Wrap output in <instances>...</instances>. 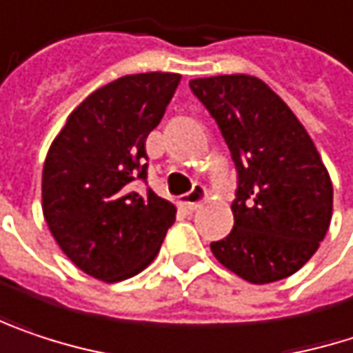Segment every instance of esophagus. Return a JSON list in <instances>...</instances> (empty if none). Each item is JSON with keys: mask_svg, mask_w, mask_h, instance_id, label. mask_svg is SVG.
<instances>
[{"mask_svg": "<svg viewBox=\"0 0 353 353\" xmlns=\"http://www.w3.org/2000/svg\"><path fill=\"white\" fill-rule=\"evenodd\" d=\"M206 200V190L202 185H196L190 194L183 196L181 200V206L188 210V212H196V210L202 206V202Z\"/></svg>", "mask_w": 353, "mask_h": 353, "instance_id": "esophagus-1", "label": "esophagus"}]
</instances>
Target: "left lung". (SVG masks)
<instances>
[{"label": "left lung", "instance_id": "obj_1", "mask_svg": "<svg viewBox=\"0 0 353 353\" xmlns=\"http://www.w3.org/2000/svg\"><path fill=\"white\" fill-rule=\"evenodd\" d=\"M216 119L239 172L234 228L212 254L241 279L267 285L315 254L332 222L334 185L301 121L269 84L248 74L190 81Z\"/></svg>", "mask_w": 353, "mask_h": 353}]
</instances>
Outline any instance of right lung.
I'll return each instance as SVG.
<instances>
[{"label": "right lung", "mask_w": 353, "mask_h": 353, "mask_svg": "<svg viewBox=\"0 0 353 353\" xmlns=\"http://www.w3.org/2000/svg\"><path fill=\"white\" fill-rule=\"evenodd\" d=\"M181 77L127 74L88 94L52 141L42 172V212L62 252L82 272L119 283L157 256L176 206L147 177L145 139L159 125Z\"/></svg>", "instance_id": "add662e5"}]
</instances>
